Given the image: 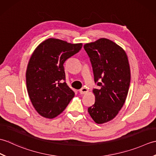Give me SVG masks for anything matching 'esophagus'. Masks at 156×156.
I'll use <instances>...</instances> for the list:
<instances>
[{
    "label": "esophagus",
    "mask_w": 156,
    "mask_h": 156,
    "mask_svg": "<svg viewBox=\"0 0 156 156\" xmlns=\"http://www.w3.org/2000/svg\"><path fill=\"white\" fill-rule=\"evenodd\" d=\"M88 92V89L87 88H81L80 90V93L81 94H87V92Z\"/></svg>",
    "instance_id": "1"
}]
</instances>
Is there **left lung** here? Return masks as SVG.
I'll return each mask as SVG.
<instances>
[{"label": "left lung", "mask_w": 156, "mask_h": 156, "mask_svg": "<svg viewBox=\"0 0 156 156\" xmlns=\"http://www.w3.org/2000/svg\"><path fill=\"white\" fill-rule=\"evenodd\" d=\"M93 69L98 88L93 89L95 102L88 112L94 121L112 120L123 106L131 80L130 66L125 50L115 42L101 38L84 45Z\"/></svg>", "instance_id": "1"}]
</instances>
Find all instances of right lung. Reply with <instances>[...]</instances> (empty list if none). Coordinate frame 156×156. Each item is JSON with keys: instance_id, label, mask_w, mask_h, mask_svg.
Masks as SVG:
<instances>
[{"instance_id": "obj_1", "label": "right lung", "mask_w": 156, "mask_h": 156, "mask_svg": "<svg viewBox=\"0 0 156 156\" xmlns=\"http://www.w3.org/2000/svg\"><path fill=\"white\" fill-rule=\"evenodd\" d=\"M82 47V43L49 38L33 52L26 71V84L31 103L42 117H56L74 97L67 84L62 83L66 79L64 64Z\"/></svg>"}]
</instances>
